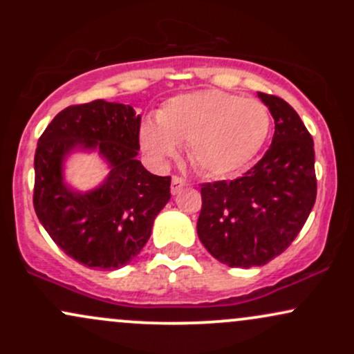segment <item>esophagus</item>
Instances as JSON below:
<instances>
[{"mask_svg":"<svg viewBox=\"0 0 354 354\" xmlns=\"http://www.w3.org/2000/svg\"><path fill=\"white\" fill-rule=\"evenodd\" d=\"M186 186V180L185 178H181V176H173V180H171V193L173 194H178L180 193V191L185 188Z\"/></svg>","mask_w":354,"mask_h":354,"instance_id":"34e87169","label":"esophagus"}]
</instances>
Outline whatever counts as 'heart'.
<instances>
[{
	"label": "heart",
	"mask_w": 354,
	"mask_h": 354,
	"mask_svg": "<svg viewBox=\"0 0 354 354\" xmlns=\"http://www.w3.org/2000/svg\"><path fill=\"white\" fill-rule=\"evenodd\" d=\"M270 129V109L261 101L201 89L166 101L158 109L156 123L141 124L140 141L160 161L176 156L178 145H189L194 168L211 176H228L254 160Z\"/></svg>",
	"instance_id": "heart-1"
}]
</instances>
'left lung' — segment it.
Wrapping results in <instances>:
<instances>
[{
  "label": "left lung",
  "mask_w": 354,
  "mask_h": 354,
  "mask_svg": "<svg viewBox=\"0 0 354 354\" xmlns=\"http://www.w3.org/2000/svg\"><path fill=\"white\" fill-rule=\"evenodd\" d=\"M274 120L265 156L236 180L201 185L198 236L231 268L263 266L281 254L316 201L315 143L286 101L258 93Z\"/></svg>",
  "instance_id": "left-lung-1"
}]
</instances>
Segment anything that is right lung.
<instances>
[{
  "instance_id": "obj_1",
  "label": "right lung",
  "mask_w": 354,
  "mask_h": 354,
  "mask_svg": "<svg viewBox=\"0 0 354 354\" xmlns=\"http://www.w3.org/2000/svg\"><path fill=\"white\" fill-rule=\"evenodd\" d=\"M140 124L129 104L95 100L64 108L38 140L36 216L64 253L88 268L111 271L133 261L171 198V178L151 174L136 160ZM76 147L98 149L112 168L86 194L62 181L64 158Z\"/></svg>"
}]
</instances>
